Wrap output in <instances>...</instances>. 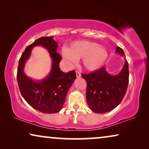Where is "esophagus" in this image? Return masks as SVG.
Returning a JSON list of instances; mask_svg holds the SVG:
<instances>
[{
    "label": "esophagus",
    "instance_id": "obj_1",
    "mask_svg": "<svg viewBox=\"0 0 149 149\" xmlns=\"http://www.w3.org/2000/svg\"><path fill=\"white\" fill-rule=\"evenodd\" d=\"M76 75L77 77H81V72H79V71H76Z\"/></svg>",
    "mask_w": 149,
    "mask_h": 149
}]
</instances>
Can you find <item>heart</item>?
Instances as JSON below:
<instances>
[{
  "mask_svg": "<svg viewBox=\"0 0 149 149\" xmlns=\"http://www.w3.org/2000/svg\"><path fill=\"white\" fill-rule=\"evenodd\" d=\"M62 55L69 64L82 58L83 66L87 70H95L103 66L109 56L104 47L89 40H77L70 44L69 49L63 48Z\"/></svg>",
  "mask_w": 149,
  "mask_h": 149,
  "instance_id": "heart-1",
  "label": "heart"
}]
</instances>
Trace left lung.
Listing matches in <instances>:
<instances>
[{"mask_svg": "<svg viewBox=\"0 0 149 149\" xmlns=\"http://www.w3.org/2000/svg\"><path fill=\"white\" fill-rule=\"evenodd\" d=\"M116 52L125 56L123 50L116 47ZM87 83V103L96 113H104L113 110L121 102L129 83V68L125 60L123 68L118 74L111 75L105 67L89 74H82Z\"/></svg>", "mask_w": 149, "mask_h": 149, "instance_id": "obj_1", "label": "left lung"}]
</instances>
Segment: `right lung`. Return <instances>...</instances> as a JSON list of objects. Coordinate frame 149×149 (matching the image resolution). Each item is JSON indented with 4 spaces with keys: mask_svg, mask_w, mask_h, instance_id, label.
Returning a JSON list of instances; mask_svg holds the SVG:
<instances>
[{
    "mask_svg": "<svg viewBox=\"0 0 149 149\" xmlns=\"http://www.w3.org/2000/svg\"><path fill=\"white\" fill-rule=\"evenodd\" d=\"M35 46H44L52 59L51 72L45 79L36 81L25 74L24 66ZM58 43L53 36H42L28 45L22 54L18 64L17 79L22 97L32 108L43 113H58L65 102L66 94L76 79V72L61 71L60 64L62 56L57 53Z\"/></svg>",
    "mask_w": 149,
    "mask_h": 149,
    "instance_id": "add662e5",
    "label": "right lung"
}]
</instances>
